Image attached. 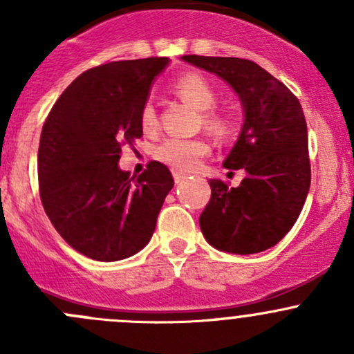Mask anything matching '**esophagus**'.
I'll return each instance as SVG.
<instances>
[{
	"label": "esophagus",
	"mask_w": 354,
	"mask_h": 354,
	"mask_svg": "<svg viewBox=\"0 0 354 354\" xmlns=\"http://www.w3.org/2000/svg\"><path fill=\"white\" fill-rule=\"evenodd\" d=\"M173 178H174V181H176V183H181L183 180H187V174L180 173V171H173Z\"/></svg>",
	"instance_id": "1"
}]
</instances>
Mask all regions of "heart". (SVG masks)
I'll list each match as a JSON object with an SVG mask.
<instances>
[{"label": "heart", "mask_w": 354, "mask_h": 354, "mask_svg": "<svg viewBox=\"0 0 354 354\" xmlns=\"http://www.w3.org/2000/svg\"><path fill=\"white\" fill-rule=\"evenodd\" d=\"M174 92L190 102L194 108L202 111V123L207 130L219 137H226L233 130V121L223 111L214 109L219 99L216 85L210 78L198 71H190V73L181 75L173 84ZM140 127L145 133H154L159 128V120H157L156 108L152 102H145L140 109ZM210 152L209 142L203 138H180L169 137L157 145L156 159L164 162L166 166L173 167L180 173H190L202 162V159Z\"/></svg>", "instance_id": "b5f03b06"}]
</instances>
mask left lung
Masks as SVG:
<instances>
[{
    "label": "left lung",
    "instance_id": "left-lung-1",
    "mask_svg": "<svg viewBox=\"0 0 354 354\" xmlns=\"http://www.w3.org/2000/svg\"><path fill=\"white\" fill-rule=\"evenodd\" d=\"M226 80L241 99L245 123L224 167L243 169L240 187L209 180L200 230L214 248L250 255L277 245L295 226L310 180L308 130L298 97L257 63L183 56Z\"/></svg>",
    "mask_w": 354,
    "mask_h": 354
}]
</instances>
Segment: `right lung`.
I'll return each instance as SVG.
<instances>
[{"label":"right lung","mask_w":354,"mask_h":354,"mask_svg":"<svg viewBox=\"0 0 354 354\" xmlns=\"http://www.w3.org/2000/svg\"><path fill=\"white\" fill-rule=\"evenodd\" d=\"M167 58L128 59L84 71L44 121L37 173L42 207L71 248L99 262L140 252L174 180L151 160L130 178L118 167L123 145L142 137L140 109Z\"/></svg>","instance_id":"obj_1"}]
</instances>
